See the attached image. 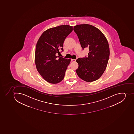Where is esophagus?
<instances>
[{
  "instance_id": "obj_1",
  "label": "esophagus",
  "mask_w": 134,
  "mask_h": 134,
  "mask_svg": "<svg viewBox=\"0 0 134 134\" xmlns=\"http://www.w3.org/2000/svg\"><path fill=\"white\" fill-rule=\"evenodd\" d=\"M71 61H72V62H75V61H76V60L75 59H71Z\"/></svg>"
}]
</instances>
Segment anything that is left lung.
Returning a JSON list of instances; mask_svg holds the SVG:
<instances>
[{
    "label": "left lung",
    "mask_w": 134,
    "mask_h": 134,
    "mask_svg": "<svg viewBox=\"0 0 134 134\" xmlns=\"http://www.w3.org/2000/svg\"><path fill=\"white\" fill-rule=\"evenodd\" d=\"M82 49L88 48V56L78 58L76 70L79 77L87 82L99 78L105 71L110 56L107 39L99 29L90 24H79L74 27Z\"/></svg>",
    "instance_id": "1"
}]
</instances>
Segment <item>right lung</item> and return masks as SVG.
I'll return each mask as SVG.
<instances>
[{
  "label": "right lung",
  "instance_id": "1",
  "mask_svg": "<svg viewBox=\"0 0 134 134\" xmlns=\"http://www.w3.org/2000/svg\"><path fill=\"white\" fill-rule=\"evenodd\" d=\"M72 30L73 27L68 25L51 28L42 33L37 43L35 52L37 69L49 83L57 84L64 79L71 59L58 58L56 54L60 49L63 52L64 41Z\"/></svg>",
  "mask_w": 134,
  "mask_h": 134
}]
</instances>
